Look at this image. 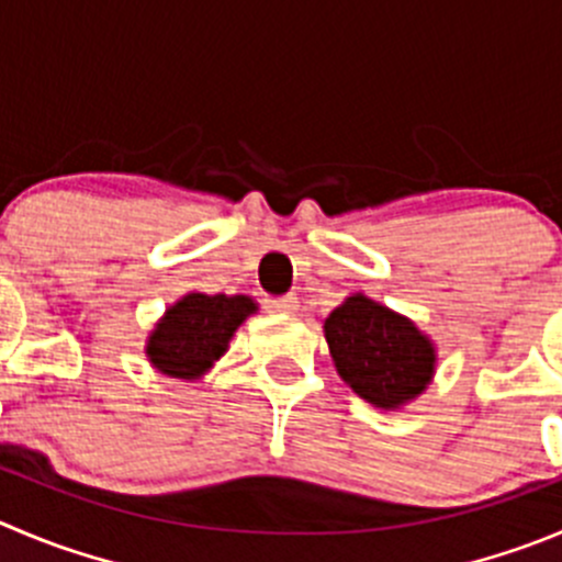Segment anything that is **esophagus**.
<instances>
[{
    "label": "esophagus",
    "mask_w": 562,
    "mask_h": 562,
    "mask_svg": "<svg viewBox=\"0 0 562 562\" xmlns=\"http://www.w3.org/2000/svg\"><path fill=\"white\" fill-rule=\"evenodd\" d=\"M265 306L270 312H281V314H292L297 308V297L295 295H284V297H265Z\"/></svg>",
    "instance_id": "34e87169"
}]
</instances>
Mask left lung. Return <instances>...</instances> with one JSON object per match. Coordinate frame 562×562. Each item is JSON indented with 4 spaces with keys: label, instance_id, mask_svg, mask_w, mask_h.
Masks as SVG:
<instances>
[{
    "label": "left lung",
    "instance_id": "8db88e82",
    "mask_svg": "<svg viewBox=\"0 0 562 562\" xmlns=\"http://www.w3.org/2000/svg\"><path fill=\"white\" fill-rule=\"evenodd\" d=\"M325 339L339 375L358 397L397 408L425 392L436 352L411 319L364 295H352L325 319Z\"/></svg>",
    "mask_w": 562,
    "mask_h": 562
}]
</instances>
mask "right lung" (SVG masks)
Instances as JSON below:
<instances>
[{
  "instance_id": "right-lung-1",
  "label": "right lung",
  "mask_w": 562,
  "mask_h": 562,
  "mask_svg": "<svg viewBox=\"0 0 562 562\" xmlns=\"http://www.w3.org/2000/svg\"><path fill=\"white\" fill-rule=\"evenodd\" d=\"M254 312L256 303L245 295L192 292L168 308L148 339V358L165 375L192 381L204 375L212 361L226 352L234 330Z\"/></svg>"
}]
</instances>
